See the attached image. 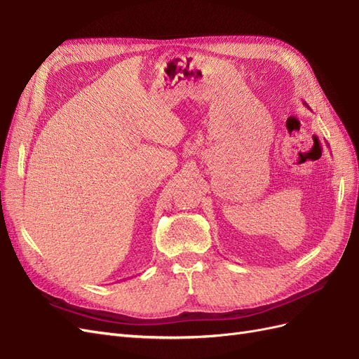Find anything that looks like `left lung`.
Instances as JSON below:
<instances>
[{
	"label": "left lung",
	"instance_id": "obj_1",
	"mask_svg": "<svg viewBox=\"0 0 359 359\" xmlns=\"http://www.w3.org/2000/svg\"><path fill=\"white\" fill-rule=\"evenodd\" d=\"M304 104H306V106H307V107H309V104H307V103H306V102H304ZM309 109H310V107H309Z\"/></svg>",
	"mask_w": 359,
	"mask_h": 359
}]
</instances>
